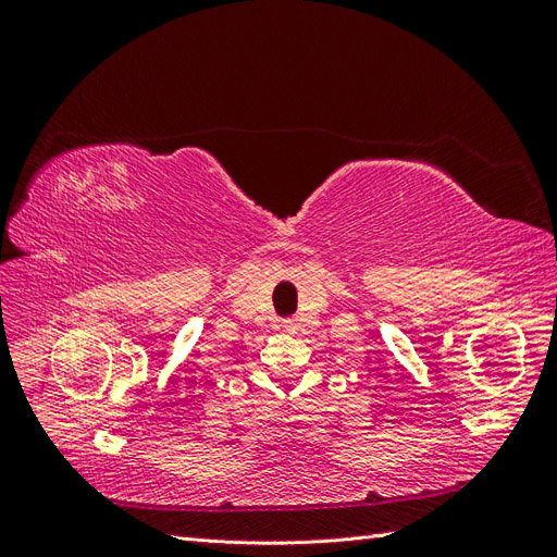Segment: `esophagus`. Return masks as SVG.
<instances>
[{
  "instance_id": "34e87169",
  "label": "esophagus",
  "mask_w": 557,
  "mask_h": 557,
  "mask_svg": "<svg viewBox=\"0 0 557 557\" xmlns=\"http://www.w3.org/2000/svg\"><path fill=\"white\" fill-rule=\"evenodd\" d=\"M283 327L290 330V327H293V320H283Z\"/></svg>"
}]
</instances>
